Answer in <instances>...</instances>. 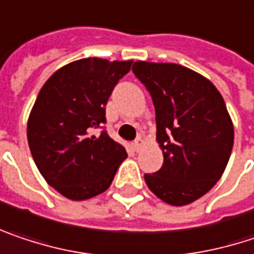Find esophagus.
<instances>
[{"mask_svg": "<svg viewBox=\"0 0 254 254\" xmlns=\"http://www.w3.org/2000/svg\"><path fill=\"white\" fill-rule=\"evenodd\" d=\"M142 145H144V139H142V138H138V139L133 142V150L139 151L142 148Z\"/></svg>", "mask_w": 254, "mask_h": 254, "instance_id": "esophagus-1", "label": "esophagus"}]
</instances>
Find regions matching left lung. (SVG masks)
I'll use <instances>...</instances> for the list:
<instances>
[{
  "instance_id": "left-lung-1",
  "label": "left lung",
  "mask_w": 254,
  "mask_h": 254,
  "mask_svg": "<svg viewBox=\"0 0 254 254\" xmlns=\"http://www.w3.org/2000/svg\"><path fill=\"white\" fill-rule=\"evenodd\" d=\"M133 74L150 91L163 167L145 174L163 202L183 206L209 192L221 179L234 144V127L217 87L177 64L136 61Z\"/></svg>"
}]
</instances>
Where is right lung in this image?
Masks as SVG:
<instances>
[{
  "instance_id": "add662e5",
  "label": "right lung",
  "mask_w": 254,
  "mask_h": 254,
  "mask_svg": "<svg viewBox=\"0 0 254 254\" xmlns=\"http://www.w3.org/2000/svg\"><path fill=\"white\" fill-rule=\"evenodd\" d=\"M132 61L84 58L55 71L39 91L27 121L36 166L57 192L71 200L103 193L127 150L106 130V104Z\"/></svg>"
}]
</instances>
